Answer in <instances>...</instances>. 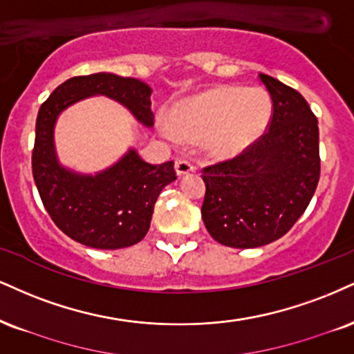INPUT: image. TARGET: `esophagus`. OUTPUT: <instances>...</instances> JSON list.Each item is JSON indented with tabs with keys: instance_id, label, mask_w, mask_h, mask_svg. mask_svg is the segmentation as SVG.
I'll return each instance as SVG.
<instances>
[{
	"instance_id": "obj_1",
	"label": "esophagus",
	"mask_w": 354,
	"mask_h": 354,
	"mask_svg": "<svg viewBox=\"0 0 354 354\" xmlns=\"http://www.w3.org/2000/svg\"><path fill=\"white\" fill-rule=\"evenodd\" d=\"M174 168H176V173L180 174V176H183V174L193 173L196 169V166L188 160H176V163H174Z\"/></svg>"
}]
</instances>
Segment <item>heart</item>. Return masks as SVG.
Listing matches in <instances>:
<instances>
[{
    "label": "heart",
    "instance_id": "b5f03b06",
    "mask_svg": "<svg viewBox=\"0 0 354 354\" xmlns=\"http://www.w3.org/2000/svg\"><path fill=\"white\" fill-rule=\"evenodd\" d=\"M272 100L263 88L221 87L183 100L160 123L166 138L178 142L204 136L214 155H232L266 130Z\"/></svg>",
    "mask_w": 354,
    "mask_h": 354
}]
</instances>
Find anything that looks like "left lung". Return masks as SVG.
Here are the masks:
<instances>
[{"label": "left lung", "instance_id": "1", "mask_svg": "<svg viewBox=\"0 0 354 354\" xmlns=\"http://www.w3.org/2000/svg\"><path fill=\"white\" fill-rule=\"evenodd\" d=\"M259 79L272 100L267 130L236 156L201 169L204 225L212 239L236 249L285 236L320 180L317 117L295 88L266 74Z\"/></svg>", "mask_w": 354, "mask_h": 354}]
</instances>
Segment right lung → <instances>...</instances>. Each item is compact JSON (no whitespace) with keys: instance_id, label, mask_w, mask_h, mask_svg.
<instances>
[{"instance_id":"1","label":"right lung","mask_w":354,"mask_h":354,"mask_svg":"<svg viewBox=\"0 0 354 354\" xmlns=\"http://www.w3.org/2000/svg\"><path fill=\"white\" fill-rule=\"evenodd\" d=\"M102 93L125 105L136 120L153 125L151 88L142 80L115 74L72 77L41 105L32 148V176L50 219L64 234L93 249H123L150 229L156 199L176 180L173 161L150 165L133 150L95 176H82L59 166L53 131L57 115L74 102Z\"/></svg>"}]
</instances>
